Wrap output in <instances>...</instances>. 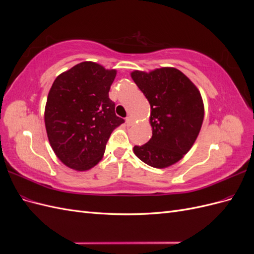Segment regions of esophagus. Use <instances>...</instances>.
Instances as JSON below:
<instances>
[{
    "label": "esophagus",
    "mask_w": 254,
    "mask_h": 254,
    "mask_svg": "<svg viewBox=\"0 0 254 254\" xmlns=\"http://www.w3.org/2000/svg\"><path fill=\"white\" fill-rule=\"evenodd\" d=\"M126 123H127L128 126H131L133 124V119L131 117H127L126 118Z\"/></svg>",
    "instance_id": "obj_1"
}]
</instances>
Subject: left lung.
<instances>
[{
  "instance_id": "obj_1",
  "label": "left lung",
  "mask_w": 254,
  "mask_h": 254,
  "mask_svg": "<svg viewBox=\"0 0 254 254\" xmlns=\"http://www.w3.org/2000/svg\"><path fill=\"white\" fill-rule=\"evenodd\" d=\"M131 78L150 104L152 128L150 140L134 146L133 152L149 166H171L191 148L200 131L204 117L200 92L175 67L133 71Z\"/></svg>"
}]
</instances>
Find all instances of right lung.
I'll use <instances>...</instances> for the list:
<instances>
[{"label": "right lung", "mask_w": 254, "mask_h": 254, "mask_svg": "<svg viewBox=\"0 0 254 254\" xmlns=\"http://www.w3.org/2000/svg\"><path fill=\"white\" fill-rule=\"evenodd\" d=\"M115 70L83 61L53 82L44 123L57 158L75 171H88L102 160L113 130L124 123L115 114L109 90Z\"/></svg>", "instance_id": "right-lung-1"}]
</instances>
